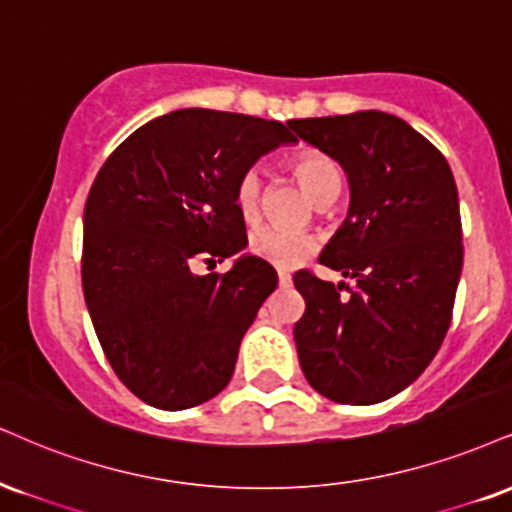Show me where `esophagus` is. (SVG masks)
Returning a JSON list of instances; mask_svg holds the SVG:
<instances>
[{"mask_svg": "<svg viewBox=\"0 0 512 512\" xmlns=\"http://www.w3.org/2000/svg\"><path fill=\"white\" fill-rule=\"evenodd\" d=\"M279 283L281 286H288V283H291V274H288L286 269H279Z\"/></svg>", "mask_w": 512, "mask_h": 512, "instance_id": "obj_1", "label": "esophagus"}]
</instances>
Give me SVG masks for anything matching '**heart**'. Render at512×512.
Masks as SVG:
<instances>
[{
	"label": "heart",
	"instance_id": "b5f03b06",
	"mask_svg": "<svg viewBox=\"0 0 512 512\" xmlns=\"http://www.w3.org/2000/svg\"><path fill=\"white\" fill-rule=\"evenodd\" d=\"M293 171L298 176L305 193L319 207L334 202L341 190V171L331 157L322 152H303L293 159ZM262 200V174L257 166H250L238 176L236 183V207L245 219H255ZM248 248L260 260L276 264V267H295L305 262L317 250V240L307 233H298L281 226H257L250 233Z\"/></svg>",
	"mask_w": 512,
	"mask_h": 512
}]
</instances>
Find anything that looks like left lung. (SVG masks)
Segmentation results:
<instances>
[{
  "label": "left lung",
  "mask_w": 512,
  "mask_h": 512,
  "mask_svg": "<svg viewBox=\"0 0 512 512\" xmlns=\"http://www.w3.org/2000/svg\"><path fill=\"white\" fill-rule=\"evenodd\" d=\"M288 126L346 171L348 217L319 262L355 281L293 276L305 298L293 326L300 367L334 403H381L420 377L451 326L463 272L451 166L410 123L377 109Z\"/></svg>",
  "instance_id": "1"
}]
</instances>
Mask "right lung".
<instances>
[{
    "instance_id": "right-lung-1",
    "label": "right lung",
    "mask_w": 512,
    "mask_h": 512,
    "mask_svg": "<svg viewBox=\"0 0 512 512\" xmlns=\"http://www.w3.org/2000/svg\"><path fill=\"white\" fill-rule=\"evenodd\" d=\"M298 143L279 121L178 109L102 164L83 214V293L104 355L152 408L186 410L231 381L238 348L279 283L248 245L236 183L262 155Z\"/></svg>"
}]
</instances>
